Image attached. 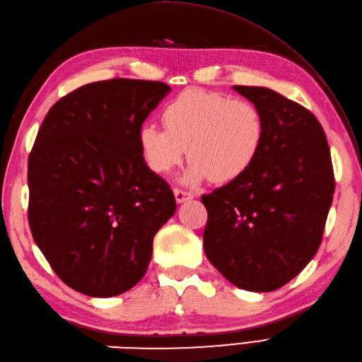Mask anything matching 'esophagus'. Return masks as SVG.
<instances>
[{
    "instance_id": "34e87169",
    "label": "esophagus",
    "mask_w": 362,
    "mask_h": 362,
    "mask_svg": "<svg viewBox=\"0 0 362 362\" xmlns=\"http://www.w3.org/2000/svg\"><path fill=\"white\" fill-rule=\"evenodd\" d=\"M174 196H175V201L182 204L185 201H189V199H193V194L189 193V191L185 189H180V188H174Z\"/></svg>"
}]
</instances>
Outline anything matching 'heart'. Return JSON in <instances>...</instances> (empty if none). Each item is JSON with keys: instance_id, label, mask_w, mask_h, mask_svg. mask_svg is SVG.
I'll return each mask as SVG.
<instances>
[{"instance_id": "obj_1", "label": "heart", "mask_w": 362, "mask_h": 362, "mask_svg": "<svg viewBox=\"0 0 362 362\" xmlns=\"http://www.w3.org/2000/svg\"><path fill=\"white\" fill-rule=\"evenodd\" d=\"M161 119L165 129L144 124L138 132L141 157L151 171L165 174L187 151L188 183L206 177L214 183L240 179L266 141V119L258 105L218 91H182L165 107Z\"/></svg>"}]
</instances>
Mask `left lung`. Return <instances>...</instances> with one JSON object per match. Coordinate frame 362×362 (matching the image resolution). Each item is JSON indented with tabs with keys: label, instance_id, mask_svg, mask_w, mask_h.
<instances>
[{
	"label": "left lung",
	"instance_id": "1",
	"mask_svg": "<svg viewBox=\"0 0 362 362\" xmlns=\"http://www.w3.org/2000/svg\"><path fill=\"white\" fill-rule=\"evenodd\" d=\"M263 113L266 141L240 179L202 196L204 250L235 286L269 292L316 255L334 194L324 129L314 115L264 87H233Z\"/></svg>",
	"mask_w": 362,
	"mask_h": 362
}]
</instances>
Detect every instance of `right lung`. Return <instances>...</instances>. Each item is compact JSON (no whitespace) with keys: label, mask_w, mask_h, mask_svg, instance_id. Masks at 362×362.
Wrapping results in <instances>:
<instances>
[{"label":"right lung","mask_w":362,"mask_h":362,"mask_svg":"<svg viewBox=\"0 0 362 362\" xmlns=\"http://www.w3.org/2000/svg\"><path fill=\"white\" fill-rule=\"evenodd\" d=\"M157 81L87 83L54 104L28 161L30 233L52 271L90 297L143 279L152 241L175 211L168 183L144 163L138 132L169 93Z\"/></svg>","instance_id":"1"}]
</instances>
